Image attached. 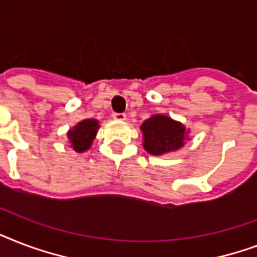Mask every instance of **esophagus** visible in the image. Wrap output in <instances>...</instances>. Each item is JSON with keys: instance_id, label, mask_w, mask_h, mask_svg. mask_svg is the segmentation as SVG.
Segmentation results:
<instances>
[{"instance_id": "esophagus-1", "label": "esophagus", "mask_w": 257, "mask_h": 257, "mask_svg": "<svg viewBox=\"0 0 257 257\" xmlns=\"http://www.w3.org/2000/svg\"><path fill=\"white\" fill-rule=\"evenodd\" d=\"M112 117L116 121H125V120H126V114H125V113H113Z\"/></svg>"}]
</instances>
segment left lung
Masks as SVG:
<instances>
[{"mask_svg": "<svg viewBox=\"0 0 257 257\" xmlns=\"http://www.w3.org/2000/svg\"><path fill=\"white\" fill-rule=\"evenodd\" d=\"M143 147L149 155L164 156L176 152L189 140L191 131L180 121L173 120L167 114H152L141 124Z\"/></svg>", "mask_w": 257, "mask_h": 257, "instance_id": "obj_1", "label": "left lung"}]
</instances>
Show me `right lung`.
<instances>
[{
    "mask_svg": "<svg viewBox=\"0 0 257 257\" xmlns=\"http://www.w3.org/2000/svg\"><path fill=\"white\" fill-rule=\"evenodd\" d=\"M98 129H100V121L96 118H85L77 122L66 133L70 148L77 153L86 152L92 147Z\"/></svg>",
    "mask_w": 257,
    "mask_h": 257,
    "instance_id": "add662e5",
    "label": "right lung"
}]
</instances>
